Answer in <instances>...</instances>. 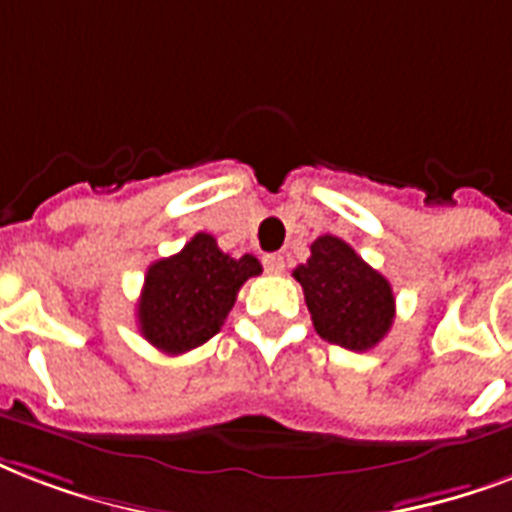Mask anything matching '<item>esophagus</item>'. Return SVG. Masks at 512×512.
<instances>
[{
    "instance_id": "1",
    "label": "esophagus",
    "mask_w": 512,
    "mask_h": 512,
    "mask_svg": "<svg viewBox=\"0 0 512 512\" xmlns=\"http://www.w3.org/2000/svg\"><path fill=\"white\" fill-rule=\"evenodd\" d=\"M264 267H267V272H272V275H280L285 269V259L280 253H267V256H264Z\"/></svg>"
}]
</instances>
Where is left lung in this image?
I'll return each instance as SVG.
<instances>
[{"label":"left lung","instance_id":"left-lung-1","mask_svg":"<svg viewBox=\"0 0 512 512\" xmlns=\"http://www.w3.org/2000/svg\"><path fill=\"white\" fill-rule=\"evenodd\" d=\"M310 251L307 264L293 269V277L304 288L315 331L344 350L376 347L395 318L390 280L334 235L318 237Z\"/></svg>","mask_w":512,"mask_h":512}]
</instances>
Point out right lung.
<instances>
[{
    "instance_id": "obj_1",
    "label": "right lung",
    "mask_w": 512,
    "mask_h": 512,
    "mask_svg": "<svg viewBox=\"0 0 512 512\" xmlns=\"http://www.w3.org/2000/svg\"><path fill=\"white\" fill-rule=\"evenodd\" d=\"M256 275H261L256 256L232 259L216 245V237L197 232L176 256L146 269L138 328L146 342L168 355L194 350L219 334L237 291Z\"/></svg>"
}]
</instances>
